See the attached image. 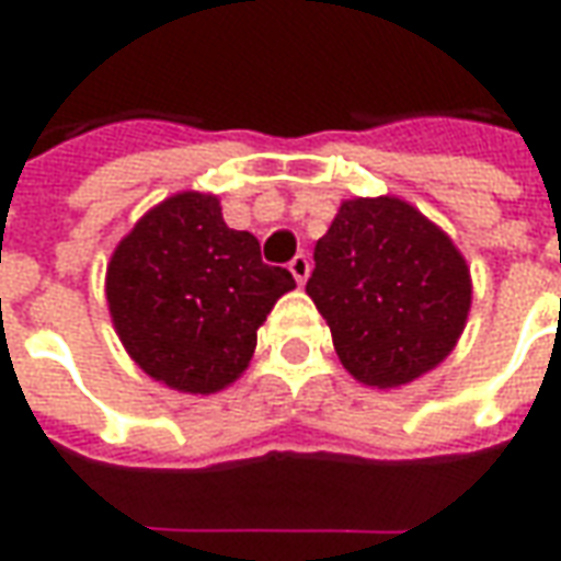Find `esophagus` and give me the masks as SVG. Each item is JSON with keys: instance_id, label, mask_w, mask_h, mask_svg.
<instances>
[{"instance_id": "esophagus-1", "label": "esophagus", "mask_w": 561, "mask_h": 561, "mask_svg": "<svg viewBox=\"0 0 561 561\" xmlns=\"http://www.w3.org/2000/svg\"><path fill=\"white\" fill-rule=\"evenodd\" d=\"M288 270H291V276L297 279V285H304V282L309 279V257L294 255L291 264H288Z\"/></svg>"}]
</instances>
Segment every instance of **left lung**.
Returning <instances> with one entry per match:
<instances>
[{"instance_id": "obj_1", "label": "left lung", "mask_w": 561, "mask_h": 561, "mask_svg": "<svg viewBox=\"0 0 561 561\" xmlns=\"http://www.w3.org/2000/svg\"><path fill=\"white\" fill-rule=\"evenodd\" d=\"M312 257L306 294L357 381L400 388L457 345L471 306L469 267L405 201H345Z\"/></svg>"}]
</instances>
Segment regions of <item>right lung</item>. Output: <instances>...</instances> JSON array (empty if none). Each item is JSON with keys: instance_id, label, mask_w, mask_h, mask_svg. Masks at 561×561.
<instances>
[{"instance_id": "1", "label": "right lung", "mask_w": 561, "mask_h": 561, "mask_svg": "<svg viewBox=\"0 0 561 561\" xmlns=\"http://www.w3.org/2000/svg\"><path fill=\"white\" fill-rule=\"evenodd\" d=\"M294 276L261 261L249 231L219 201L183 192L149 209L107 264V304L131 360L183 393H216L240 378L257 328Z\"/></svg>"}]
</instances>
